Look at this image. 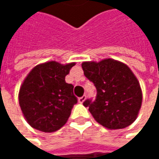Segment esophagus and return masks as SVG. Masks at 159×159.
<instances>
[{
    "mask_svg": "<svg viewBox=\"0 0 159 159\" xmlns=\"http://www.w3.org/2000/svg\"><path fill=\"white\" fill-rule=\"evenodd\" d=\"M85 98H86V97H85V96H83V97L79 98H78L79 103H84V100H85Z\"/></svg>",
    "mask_w": 159,
    "mask_h": 159,
    "instance_id": "1",
    "label": "esophagus"
}]
</instances>
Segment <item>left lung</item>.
<instances>
[{
    "label": "left lung",
    "instance_id": "1",
    "mask_svg": "<svg viewBox=\"0 0 159 159\" xmlns=\"http://www.w3.org/2000/svg\"><path fill=\"white\" fill-rule=\"evenodd\" d=\"M82 68L97 88L95 101L84 102L94 119L110 130L131 125L138 116L143 100L139 81L132 70L113 59L84 61Z\"/></svg>",
    "mask_w": 159,
    "mask_h": 159
}]
</instances>
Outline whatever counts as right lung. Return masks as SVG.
Listing matches in <instances>:
<instances>
[{"instance_id":"right-lung-1","label":"right lung","mask_w":159,"mask_h":159,"mask_svg":"<svg viewBox=\"0 0 159 159\" xmlns=\"http://www.w3.org/2000/svg\"><path fill=\"white\" fill-rule=\"evenodd\" d=\"M75 62L50 61L35 66L20 86L18 99L27 123L44 133L61 129L77 103L74 85L65 82Z\"/></svg>"}]
</instances>
